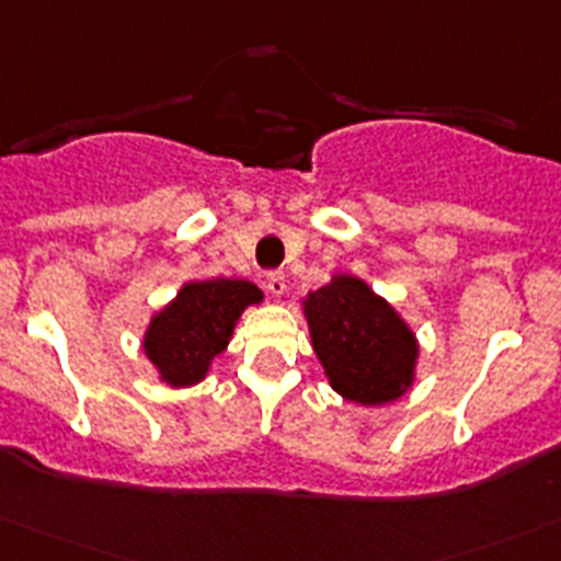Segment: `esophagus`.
I'll return each mask as SVG.
<instances>
[{
	"label": "esophagus",
	"instance_id": "obj_1",
	"mask_svg": "<svg viewBox=\"0 0 561 561\" xmlns=\"http://www.w3.org/2000/svg\"><path fill=\"white\" fill-rule=\"evenodd\" d=\"M264 284H266V291H270L272 297H284L286 295V275H284V272H270Z\"/></svg>",
	"mask_w": 561,
	"mask_h": 561
}]
</instances>
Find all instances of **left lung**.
I'll use <instances>...</instances> for the list:
<instances>
[{
  "label": "left lung",
  "mask_w": 561,
  "mask_h": 561,
  "mask_svg": "<svg viewBox=\"0 0 561 561\" xmlns=\"http://www.w3.org/2000/svg\"><path fill=\"white\" fill-rule=\"evenodd\" d=\"M300 306L324 377L341 399L380 408L413 388L419 339L364 277L335 272Z\"/></svg>",
  "instance_id": "left-lung-1"
}]
</instances>
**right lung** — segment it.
Segmentation results:
<instances>
[{"label":"right lung","mask_w":561,"mask_h":561,"mask_svg":"<svg viewBox=\"0 0 561 561\" xmlns=\"http://www.w3.org/2000/svg\"><path fill=\"white\" fill-rule=\"evenodd\" d=\"M261 302L264 291L244 277L186 280L142 333V352L159 382L190 388L206 380L215 357L228 350L239 317Z\"/></svg>","instance_id":"1"}]
</instances>
